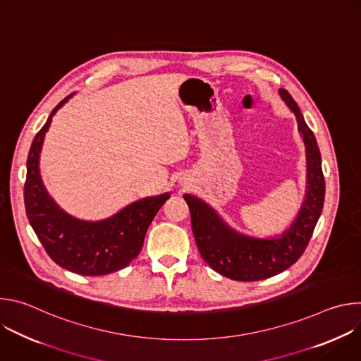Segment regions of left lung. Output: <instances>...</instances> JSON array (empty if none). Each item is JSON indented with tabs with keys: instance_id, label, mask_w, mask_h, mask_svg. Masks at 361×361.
Instances as JSON below:
<instances>
[{
	"instance_id": "obj_1",
	"label": "left lung",
	"mask_w": 361,
	"mask_h": 361,
	"mask_svg": "<svg viewBox=\"0 0 361 361\" xmlns=\"http://www.w3.org/2000/svg\"><path fill=\"white\" fill-rule=\"evenodd\" d=\"M279 95L295 117L305 149V191L291 224L269 237L245 234L231 227L207 201L194 194H184L201 257L213 270L231 280H264L293 266L310 241L323 210L326 185L316 137L291 95L281 88Z\"/></svg>"
}]
</instances>
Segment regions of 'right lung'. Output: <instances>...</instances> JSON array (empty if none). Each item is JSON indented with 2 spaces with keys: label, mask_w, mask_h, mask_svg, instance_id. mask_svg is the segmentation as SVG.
<instances>
[{
  "label": "right lung",
  "mask_w": 361,
  "mask_h": 361,
  "mask_svg": "<svg viewBox=\"0 0 361 361\" xmlns=\"http://www.w3.org/2000/svg\"><path fill=\"white\" fill-rule=\"evenodd\" d=\"M73 95L53 110L31 144L24 187L25 212L38 240L59 266L81 276H104L127 267L138 255L148 226L170 192L137 200L97 221L81 220L63 210L42 183L39 156L54 114Z\"/></svg>",
  "instance_id": "right-lung-1"
}]
</instances>
